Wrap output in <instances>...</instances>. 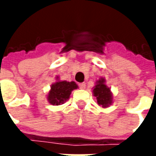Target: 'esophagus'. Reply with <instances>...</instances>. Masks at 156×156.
I'll return each mask as SVG.
<instances>
[{"mask_svg":"<svg viewBox=\"0 0 156 156\" xmlns=\"http://www.w3.org/2000/svg\"><path fill=\"white\" fill-rule=\"evenodd\" d=\"M85 87H86V83H79V88H82V89H84Z\"/></svg>","mask_w":156,"mask_h":156,"instance_id":"obj_1","label":"esophagus"}]
</instances>
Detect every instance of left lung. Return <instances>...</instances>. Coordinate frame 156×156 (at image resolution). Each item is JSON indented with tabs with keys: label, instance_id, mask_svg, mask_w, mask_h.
<instances>
[{
	"label": "left lung",
	"instance_id": "8db88e82",
	"mask_svg": "<svg viewBox=\"0 0 156 156\" xmlns=\"http://www.w3.org/2000/svg\"><path fill=\"white\" fill-rule=\"evenodd\" d=\"M93 94L96 97L98 105L103 108H108L113 103V94L110 88L106 85L105 78H100L96 82V84L93 88Z\"/></svg>",
	"mask_w": 156,
	"mask_h": 156
}]
</instances>
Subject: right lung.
<instances>
[{
  "label": "right lung",
  "mask_w": 156,
  "mask_h": 156,
  "mask_svg": "<svg viewBox=\"0 0 156 156\" xmlns=\"http://www.w3.org/2000/svg\"><path fill=\"white\" fill-rule=\"evenodd\" d=\"M56 79L57 81L51 84V89L48 92L47 97L49 104L51 105H62L69 98L72 91L78 88L73 81H61L58 77Z\"/></svg>",
  "instance_id": "right-lung-1"
}]
</instances>
